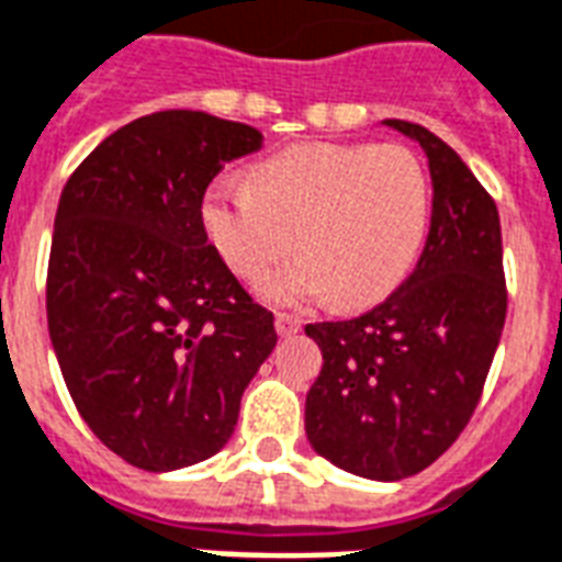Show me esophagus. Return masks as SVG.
Returning <instances> with one entry per match:
<instances>
[{"instance_id": "obj_1", "label": "esophagus", "mask_w": 562, "mask_h": 562, "mask_svg": "<svg viewBox=\"0 0 562 562\" xmlns=\"http://www.w3.org/2000/svg\"><path fill=\"white\" fill-rule=\"evenodd\" d=\"M276 328L278 335L286 337V335H296L299 328H302V319L293 314H276Z\"/></svg>"}]
</instances>
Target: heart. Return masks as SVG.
Returning <instances> with one entry per match:
<instances>
[{
    "instance_id": "1",
    "label": "heart",
    "mask_w": 562,
    "mask_h": 562,
    "mask_svg": "<svg viewBox=\"0 0 562 562\" xmlns=\"http://www.w3.org/2000/svg\"><path fill=\"white\" fill-rule=\"evenodd\" d=\"M201 231L243 281L293 248L260 284L272 305L331 296L367 307L391 296L415 269L432 218V183L403 145L307 142L266 156L248 183L216 180L201 195Z\"/></svg>"
}]
</instances>
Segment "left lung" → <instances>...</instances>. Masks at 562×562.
I'll use <instances>...</instances> for the list:
<instances>
[{
    "label": "left lung",
    "mask_w": 562,
    "mask_h": 562,
    "mask_svg": "<svg viewBox=\"0 0 562 562\" xmlns=\"http://www.w3.org/2000/svg\"><path fill=\"white\" fill-rule=\"evenodd\" d=\"M420 142L432 218L415 272L373 311L311 323L323 370L305 432L319 457L367 480L420 474L474 415L506 319L501 218L471 168L429 130L385 121Z\"/></svg>",
    "instance_id": "8db88e82"
}]
</instances>
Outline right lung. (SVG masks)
I'll list each match as a JSON object with an SVG mask.
<instances>
[{
  "instance_id": "obj_1",
  "label": "right lung",
  "mask_w": 562,
  "mask_h": 562,
  "mask_svg": "<svg viewBox=\"0 0 562 562\" xmlns=\"http://www.w3.org/2000/svg\"><path fill=\"white\" fill-rule=\"evenodd\" d=\"M255 126L168 109L121 126L58 201L46 323L79 415L142 471L210 459L276 349V316L206 243L201 195Z\"/></svg>"
}]
</instances>
